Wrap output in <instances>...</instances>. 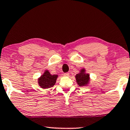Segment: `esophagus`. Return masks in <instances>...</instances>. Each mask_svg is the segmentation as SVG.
<instances>
[{
  "instance_id": "obj_1",
  "label": "esophagus",
  "mask_w": 130,
  "mask_h": 130,
  "mask_svg": "<svg viewBox=\"0 0 130 130\" xmlns=\"http://www.w3.org/2000/svg\"><path fill=\"white\" fill-rule=\"evenodd\" d=\"M64 76H66V77H67V76H69V73H64Z\"/></svg>"
}]
</instances>
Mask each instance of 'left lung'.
<instances>
[{
    "mask_svg": "<svg viewBox=\"0 0 130 130\" xmlns=\"http://www.w3.org/2000/svg\"><path fill=\"white\" fill-rule=\"evenodd\" d=\"M85 72V69L83 68L80 70L79 73L76 74V75L75 76L76 80L77 85L79 87L87 86L90 83V74L87 73Z\"/></svg>",
    "mask_w": 130,
    "mask_h": 130,
    "instance_id": "obj_1",
    "label": "left lung"
}]
</instances>
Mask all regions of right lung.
Returning a JSON list of instances; mask_svg holds the SVG:
<instances>
[{"mask_svg": "<svg viewBox=\"0 0 130 130\" xmlns=\"http://www.w3.org/2000/svg\"><path fill=\"white\" fill-rule=\"evenodd\" d=\"M57 77L58 75H51L48 70H46L43 75L38 78L39 85L43 89H48L53 87L56 82Z\"/></svg>", "mask_w": 130, "mask_h": 130, "instance_id": "add662e5", "label": "right lung"}]
</instances>
